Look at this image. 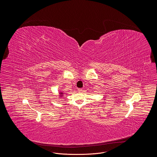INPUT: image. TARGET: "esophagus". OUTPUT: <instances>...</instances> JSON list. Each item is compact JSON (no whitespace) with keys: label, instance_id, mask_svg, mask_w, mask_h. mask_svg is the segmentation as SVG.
<instances>
[{"label":"esophagus","instance_id":"esophagus-1","mask_svg":"<svg viewBox=\"0 0 157 157\" xmlns=\"http://www.w3.org/2000/svg\"><path fill=\"white\" fill-rule=\"evenodd\" d=\"M78 90L79 92H82V91H83L82 88H79V89H78Z\"/></svg>","mask_w":157,"mask_h":157}]
</instances>
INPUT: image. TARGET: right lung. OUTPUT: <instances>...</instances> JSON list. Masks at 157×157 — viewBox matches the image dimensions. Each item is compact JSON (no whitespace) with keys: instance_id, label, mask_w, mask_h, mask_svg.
<instances>
[{"instance_id":"add662e5","label":"right lung","mask_w":157,"mask_h":157,"mask_svg":"<svg viewBox=\"0 0 157 157\" xmlns=\"http://www.w3.org/2000/svg\"><path fill=\"white\" fill-rule=\"evenodd\" d=\"M59 94H60V97H63V96H62V95H63V92H60Z\"/></svg>"}]
</instances>
